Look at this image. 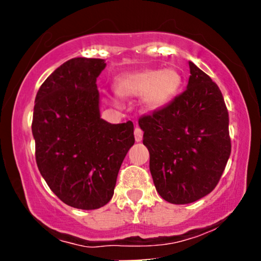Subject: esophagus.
Segmentation results:
<instances>
[{"label": "esophagus", "instance_id": "obj_1", "mask_svg": "<svg viewBox=\"0 0 261 261\" xmlns=\"http://www.w3.org/2000/svg\"><path fill=\"white\" fill-rule=\"evenodd\" d=\"M135 140H136V142H140V141H142V137H143V133L142 130H141L140 127H135Z\"/></svg>", "mask_w": 261, "mask_h": 261}]
</instances>
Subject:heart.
<instances>
[{
	"instance_id": "b5f03b06",
	"label": "heart",
	"mask_w": 261,
	"mask_h": 261,
	"mask_svg": "<svg viewBox=\"0 0 261 261\" xmlns=\"http://www.w3.org/2000/svg\"><path fill=\"white\" fill-rule=\"evenodd\" d=\"M182 77L176 68H146L119 77L115 91L124 98L140 97L148 110L167 107L178 95Z\"/></svg>"
}]
</instances>
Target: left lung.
<instances>
[{"label": "left lung", "mask_w": 261, "mask_h": 261, "mask_svg": "<svg viewBox=\"0 0 261 261\" xmlns=\"http://www.w3.org/2000/svg\"><path fill=\"white\" fill-rule=\"evenodd\" d=\"M187 89L139 120L149 170L166 201L184 205L214 190L230 154L228 112L220 88L189 61Z\"/></svg>", "instance_id": "1"}]
</instances>
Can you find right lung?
Returning a JSON list of instances; mask_svg holds the SVG:
<instances>
[{"mask_svg": "<svg viewBox=\"0 0 261 261\" xmlns=\"http://www.w3.org/2000/svg\"><path fill=\"white\" fill-rule=\"evenodd\" d=\"M101 59L74 58L45 80L35 97L32 133L40 174L66 205L95 210L113 197L119 169L135 143L134 124L100 118Z\"/></svg>", "mask_w": 261, "mask_h": 261, "instance_id": "right-lung-1", "label": "right lung"}]
</instances>
